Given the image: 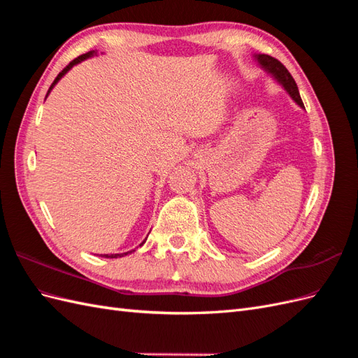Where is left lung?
I'll list each match as a JSON object with an SVG mask.
<instances>
[{
	"mask_svg": "<svg viewBox=\"0 0 358 358\" xmlns=\"http://www.w3.org/2000/svg\"><path fill=\"white\" fill-rule=\"evenodd\" d=\"M252 58L255 59L258 66L270 76V78L282 86L285 92L291 96L292 101H294L299 107H301V109H305V104H303V101L300 99L297 85H296L294 79H292L289 71L282 66V64L272 57L264 55V53H254Z\"/></svg>",
	"mask_w": 358,
	"mask_h": 358,
	"instance_id": "obj_1",
	"label": "left lung"
}]
</instances>
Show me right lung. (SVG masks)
Masks as SVG:
<instances>
[{"instance_id": "obj_1", "label": "right lung", "mask_w": 358, "mask_h": 358, "mask_svg": "<svg viewBox=\"0 0 358 358\" xmlns=\"http://www.w3.org/2000/svg\"><path fill=\"white\" fill-rule=\"evenodd\" d=\"M96 53H99V50H91V52H88V53H83V55H80V57H78V58H76V59H73L70 64H69V66L66 67V69H64L58 76H57V79L55 80H53V83L50 85V88H49V91H48V94H46V96L50 94V91L53 90V88H55V85L64 78V76H66L74 66H78V64H80L82 61H85V59H88V58H92V57H96ZM46 100V99H45ZM146 242V239L142 242V243H140V246H142L143 243ZM136 251V249H131V251H128V252H124V254H101V257H104V258H119V257H124V255H128V254H131V252H134Z\"/></svg>"}]
</instances>
